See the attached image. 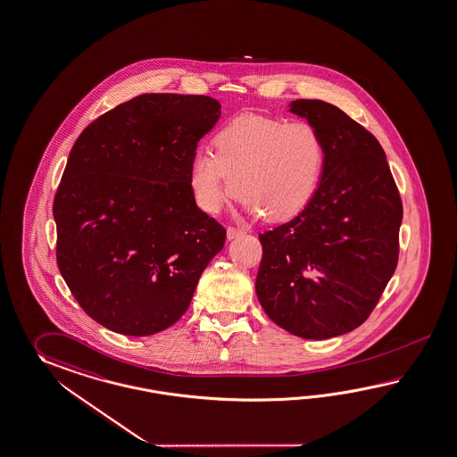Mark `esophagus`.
I'll list each match as a JSON object with an SVG mask.
<instances>
[{
	"label": "esophagus",
	"mask_w": 457,
	"mask_h": 457,
	"mask_svg": "<svg viewBox=\"0 0 457 457\" xmlns=\"http://www.w3.org/2000/svg\"><path fill=\"white\" fill-rule=\"evenodd\" d=\"M243 234H245V231H243V229H237V228H228V229H226V236H228L229 241L234 239V237H237V236H243Z\"/></svg>",
	"instance_id": "1"
}]
</instances>
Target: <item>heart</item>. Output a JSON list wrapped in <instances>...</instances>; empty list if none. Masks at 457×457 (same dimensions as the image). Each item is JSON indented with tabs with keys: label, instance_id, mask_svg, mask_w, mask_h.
Instances as JSON below:
<instances>
[{
	"label": "heart",
	"instance_id": "b5f03b06",
	"mask_svg": "<svg viewBox=\"0 0 457 457\" xmlns=\"http://www.w3.org/2000/svg\"><path fill=\"white\" fill-rule=\"evenodd\" d=\"M325 165L327 144L317 125L245 113L214 134L212 152L195 154L189 189L208 214L220 212L234 191L249 216L282 223L311 206Z\"/></svg>",
	"mask_w": 457,
	"mask_h": 457
}]
</instances>
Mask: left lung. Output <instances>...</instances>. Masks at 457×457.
I'll use <instances>...</instances> for the list:
<instances>
[{"mask_svg": "<svg viewBox=\"0 0 457 457\" xmlns=\"http://www.w3.org/2000/svg\"><path fill=\"white\" fill-rule=\"evenodd\" d=\"M290 112L320 129L327 165L311 206L259 234L256 294L278 327L323 340L355 330L377 307L398 264L403 203L363 125L323 101H294Z\"/></svg>", "mask_w": 457, "mask_h": 457, "instance_id": "8db88e82", "label": "left lung"}]
</instances>
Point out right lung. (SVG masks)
<instances>
[{"mask_svg": "<svg viewBox=\"0 0 457 457\" xmlns=\"http://www.w3.org/2000/svg\"><path fill=\"white\" fill-rule=\"evenodd\" d=\"M208 96L144 94L89 123L53 203L57 268L117 334L162 332L188 309L226 229L191 196L189 167L220 119Z\"/></svg>", "mask_w": 457, "mask_h": 457, "instance_id": "right-lung-1", "label": "right lung"}]
</instances>
